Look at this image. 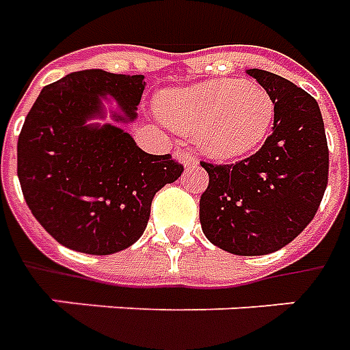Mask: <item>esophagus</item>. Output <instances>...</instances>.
Returning a JSON list of instances; mask_svg holds the SVG:
<instances>
[{
	"label": "esophagus",
	"instance_id": "34e87169",
	"mask_svg": "<svg viewBox=\"0 0 350 350\" xmlns=\"http://www.w3.org/2000/svg\"><path fill=\"white\" fill-rule=\"evenodd\" d=\"M175 156H177V160H180V162H183V165H185V167H194V165H198V160H196L192 154H188L187 150H177V152H175Z\"/></svg>",
	"mask_w": 350,
	"mask_h": 350
}]
</instances>
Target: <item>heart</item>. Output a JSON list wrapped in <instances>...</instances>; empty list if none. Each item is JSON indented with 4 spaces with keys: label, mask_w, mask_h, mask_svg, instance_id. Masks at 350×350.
Returning a JSON list of instances; mask_svg holds the SVG:
<instances>
[{
    "label": "heart",
    "mask_w": 350,
    "mask_h": 350,
    "mask_svg": "<svg viewBox=\"0 0 350 350\" xmlns=\"http://www.w3.org/2000/svg\"><path fill=\"white\" fill-rule=\"evenodd\" d=\"M160 115L171 128L194 133L202 154L235 160L264 143L275 120L271 94L254 81L219 79L163 92Z\"/></svg>",
    "instance_id": "heart-1"
}]
</instances>
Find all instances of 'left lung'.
<instances>
[{
  "instance_id": "1",
  "label": "left lung",
  "mask_w": 350,
  "mask_h": 350,
  "mask_svg": "<svg viewBox=\"0 0 350 350\" xmlns=\"http://www.w3.org/2000/svg\"><path fill=\"white\" fill-rule=\"evenodd\" d=\"M247 73L273 98V130L241 162H202L209 187L200 200V222L219 249L262 256L288 245L313 220L328 185V143L313 96L264 69Z\"/></svg>"
}]
</instances>
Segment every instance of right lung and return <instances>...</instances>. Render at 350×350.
<instances>
[{
    "mask_svg": "<svg viewBox=\"0 0 350 350\" xmlns=\"http://www.w3.org/2000/svg\"><path fill=\"white\" fill-rule=\"evenodd\" d=\"M145 90L143 75L103 69L69 73L44 86L24 120L18 180L37 222L56 241L84 254H115L139 239L154 194L183 173L171 154H148L128 131L105 118L101 98H113L131 122Z\"/></svg>",
    "mask_w": 350,
    "mask_h": 350,
    "instance_id": "add662e5",
    "label": "right lung"
}]
</instances>
